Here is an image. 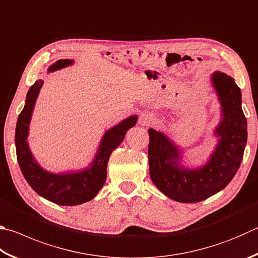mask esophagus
Masks as SVG:
<instances>
[{
  "instance_id": "34e87169",
  "label": "esophagus",
  "mask_w": 258,
  "mask_h": 258,
  "mask_svg": "<svg viewBox=\"0 0 258 258\" xmlns=\"http://www.w3.org/2000/svg\"><path fill=\"white\" fill-rule=\"evenodd\" d=\"M152 119H153L152 118V115L145 113V114H142L141 116H140L139 123L141 124V125H149V124H151Z\"/></svg>"
}]
</instances>
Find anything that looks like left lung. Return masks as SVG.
<instances>
[{"label": "left lung", "mask_w": 258, "mask_h": 258, "mask_svg": "<svg viewBox=\"0 0 258 258\" xmlns=\"http://www.w3.org/2000/svg\"><path fill=\"white\" fill-rule=\"evenodd\" d=\"M221 105L222 118L214 135L219 143L203 167L188 169L180 163L177 145L166 134L149 128V171L153 184L180 203L201 202L223 189L239 169L247 142V120L241 91L235 79L223 72L211 77Z\"/></svg>", "instance_id": "obj_1"}]
</instances>
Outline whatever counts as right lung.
Masks as SVG:
<instances>
[{
    "mask_svg": "<svg viewBox=\"0 0 258 258\" xmlns=\"http://www.w3.org/2000/svg\"><path fill=\"white\" fill-rule=\"evenodd\" d=\"M72 63V59H59L50 65L48 72L67 68ZM43 84V80H37L30 87L26 105L18 117L15 141L19 166L28 184L41 198L65 207L86 203L95 198L104 186L110 154L123 142L126 132L137 123L138 116H131L107 131L90 167L81 171L65 174L48 172L37 163L27 142L32 110Z\"/></svg>",
    "mask_w": 258,
    "mask_h": 258,
    "instance_id": "1",
    "label": "right lung"
}]
</instances>
